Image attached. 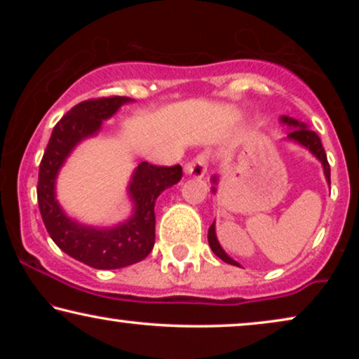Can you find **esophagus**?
I'll return each mask as SVG.
<instances>
[{"label":"esophagus","mask_w":359,"mask_h":359,"mask_svg":"<svg viewBox=\"0 0 359 359\" xmlns=\"http://www.w3.org/2000/svg\"><path fill=\"white\" fill-rule=\"evenodd\" d=\"M208 163H209L208 155L199 154L198 156H194L193 160L188 161V163L184 165L186 175L194 176V178H203V176L205 175V171H208Z\"/></svg>","instance_id":"obj_1"}]
</instances>
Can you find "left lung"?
<instances>
[{
	"label": "left lung",
	"instance_id": "8db88e82",
	"mask_svg": "<svg viewBox=\"0 0 359 359\" xmlns=\"http://www.w3.org/2000/svg\"><path fill=\"white\" fill-rule=\"evenodd\" d=\"M281 122L292 129V130H289V134H287L289 140H294V142H297V144H301L302 147H306V149L311 151V154L316 156V158H318V161H320L322 166H323V173H325V178L328 181V184H330V165H328V161H327V154H325V150H323V147H322L320 137H318L313 130L309 129V127L304 124V122H299L296 119H292V117L281 116ZM212 191L215 193L214 188H212ZM208 240H209L210 250H212V252L217 255V257L222 259V262L229 263V264H233V266H240V264L235 262V259L230 258L229 255L224 252L222 247H220V243L217 242V237H215V224L214 222L209 227Z\"/></svg>",
	"mask_w": 359,
	"mask_h": 359
}]
</instances>
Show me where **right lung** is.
I'll return each mask as SVG.
<instances>
[{
	"label": "right lung",
	"instance_id": "right-lung-1",
	"mask_svg": "<svg viewBox=\"0 0 359 359\" xmlns=\"http://www.w3.org/2000/svg\"><path fill=\"white\" fill-rule=\"evenodd\" d=\"M130 101L126 96H109L83 101L72 107L53 127L39 168L37 201L48 235L67 255L96 269L129 266L142 262L151 252L155 243V201L183 176L180 165L139 163L129 184L134 212L116 227H90L63 212L55 198L58 170L81 140L96 135L102 121L109 119L122 104Z\"/></svg>",
	"mask_w": 359,
	"mask_h": 359
}]
</instances>
